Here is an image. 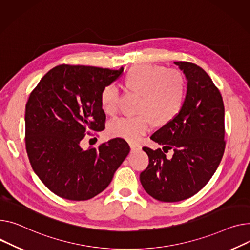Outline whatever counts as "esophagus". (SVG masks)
I'll list each match as a JSON object with an SVG mask.
<instances>
[{
  "instance_id": "34e87169",
  "label": "esophagus",
  "mask_w": 250,
  "mask_h": 250,
  "mask_svg": "<svg viewBox=\"0 0 250 250\" xmlns=\"http://www.w3.org/2000/svg\"><path fill=\"white\" fill-rule=\"evenodd\" d=\"M129 146H130L131 152H137V151H139V149L142 148V146L139 144H129Z\"/></svg>"
}]
</instances>
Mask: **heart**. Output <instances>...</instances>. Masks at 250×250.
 <instances>
[{"label": "heart", "mask_w": 250, "mask_h": 250, "mask_svg": "<svg viewBox=\"0 0 250 250\" xmlns=\"http://www.w3.org/2000/svg\"><path fill=\"white\" fill-rule=\"evenodd\" d=\"M128 89L142 94L137 116H123L108 126L111 137L129 143L139 142L154 125H165L180 112L186 96V79L179 70L163 66L141 64L131 67L125 76ZM121 91L115 84L106 85L101 93V104L106 113L118 112Z\"/></svg>", "instance_id": "obj_1"}]
</instances>
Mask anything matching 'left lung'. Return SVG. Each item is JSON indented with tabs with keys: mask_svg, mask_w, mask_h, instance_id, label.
<instances>
[{
	"mask_svg": "<svg viewBox=\"0 0 250 250\" xmlns=\"http://www.w3.org/2000/svg\"><path fill=\"white\" fill-rule=\"evenodd\" d=\"M175 64L188 80L185 101L176 118L151 137L163 149L143 147L149 164L140 175L145 191L162 202L185 200L200 191L217 170L226 145L219 89L200 66ZM169 149L172 158L165 156Z\"/></svg>",
	"mask_w": 250,
	"mask_h": 250,
	"instance_id": "8db88e82",
	"label": "left lung"
}]
</instances>
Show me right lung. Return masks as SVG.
<instances>
[{"label": "right lung", "mask_w": 250, "mask_h": 250, "mask_svg": "<svg viewBox=\"0 0 250 250\" xmlns=\"http://www.w3.org/2000/svg\"><path fill=\"white\" fill-rule=\"evenodd\" d=\"M124 68L61 64L48 71L29 95L25 111L27 155L43 184L57 196L85 201L103 192L129 153L120 138L83 149L86 134L105 127L102 90Z\"/></svg>", "instance_id": "1"}]
</instances>
